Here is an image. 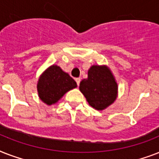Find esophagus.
Returning a JSON list of instances; mask_svg holds the SVG:
<instances>
[{"label": "esophagus", "instance_id": "1", "mask_svg": "<svg viewBox=\"0 0 159 159\" xmlns=\"http://www.w3.org/2000/svg\"><path fill=\"white\" fill-rule=\"evenodd\" d=\"M75 81H76V82H77V86H79L80 82H81V79H80V77H77V78H76V79H75Z\"/></svg>", "mask_w": 159, "mask_h": 159}]
</instances>
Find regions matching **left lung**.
I'll list each match as a JSON object with an SVG mask.
<instances>
[{
  "mask_svg": "<svg viewBox=\"0 0 159 159\" xmlns=\"http://www.w3.org/2000/svg\"><path fill=\"white\" fill-rule=\"evenodd\" d=\"M87 75V78L80 82V91L90 106L97 111H103L117 98L118 84L116 78L106 65H92Z\"/></svg>",
  "mask_w": 159,
  "mask_h": 159,
  "instance_id": "1",
  "label": "left lung"
}]
</instances>
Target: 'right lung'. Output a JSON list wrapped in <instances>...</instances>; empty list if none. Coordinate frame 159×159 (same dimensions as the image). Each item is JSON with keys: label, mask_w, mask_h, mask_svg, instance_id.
Instances as JSON below:
<instances>
[{"label": "right lung", "mask_w": 159, "mask_h": 159, "mask_svg": "<svg viewBox=\"0 0 159 159\" xmlns=\"http://www.w3.org/2000/svg\"><path fill=\"white\" fill-rule=\"evenodd\" d=\"M77 82L57 65H51L39 76L37 91L39 99L48 106L55 104L68 91L76 88Z\"/></svg>", "instance_id": "1"}]
</instances>
